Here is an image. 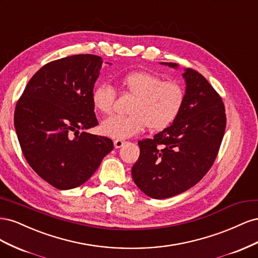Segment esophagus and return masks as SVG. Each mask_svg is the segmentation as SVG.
Returning a JSON list of instances; mask_svg holds the SVG:
<instances>
[{
	"label": "esophagus",
	"instance_id": "obj_1",
	"mask_svg": "<svg viewBox=\"0 0 258 258\" xmlns=\"http://www.w3.org/2000/svg\"><path fill=\"white\" fill-rule=\"evenodd\" d=\"M123 144H124L123 140H115V141H114V146H115V148H120Z\"/></svg>",
	"mask_w": 258,
	"mask_h": 258
}]
</instances>
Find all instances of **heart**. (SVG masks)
I'll return each instance as SVG.
<instances>
[{
    "mask_svg": "<svg viewBox=\"0 0 258 258\" xmlns=\"http://www.w3.org/2000/svg\"><path fill=\"white\" fill-rule=\"evenodd\" d=\"M121 87L134 97L128 116H112L101 122L104 136L123 140L140 134L146 126L159 131L172 124L185 103V90L176 82L162 81L148 72H130L121 77ZM115 90L101 84L92 91V103L100 113L111 114Z\"/></svg>",
    "mask_w": 258,
    "mask_h": 258,
    "instance_id": "heart-1",
    "label": "heart"
}]
</instances>
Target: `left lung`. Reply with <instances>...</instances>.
<instances>
[{"label": "left lung", "instance_id": "obj_1", "mask_svg": "<svg viewBox=\"0 0 258 258\" xmlns=\"http://www.w3.org/2000/svg\"><path fill=\"white\" fill-rule=\"evenodd\" d=\"M161 64L177 69L176 63ZM185 103L177 119L153 139L139 141L140 156L131 170L148 197L165 199L196 185L212 167L226 128L222 98L197 71L185 69Z\"/></svg>", "mask_w": 258, "mask_h": 258}]
</instances>
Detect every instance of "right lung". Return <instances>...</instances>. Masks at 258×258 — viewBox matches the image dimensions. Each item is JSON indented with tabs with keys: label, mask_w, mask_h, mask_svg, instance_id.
<instances>
[{
	"label": "right lung",
	"mask_w": 258,
	"mask_h": 258,
	"mask_svg": "<svg viewBox=\"0 0 258 258\" xmlns=\"http://www.w3.org/2000/svg\"><path fill=\"white\" fill-rule=\"evenodd\" d=\"M102 62L88 53L49 62L29 81L15 108L23 156L58 189L88 181L114 148L111 139L81 132L98 124L92 91Z\"/></svg>",
	"instance_id": "obj_1"
}]
</instances>
